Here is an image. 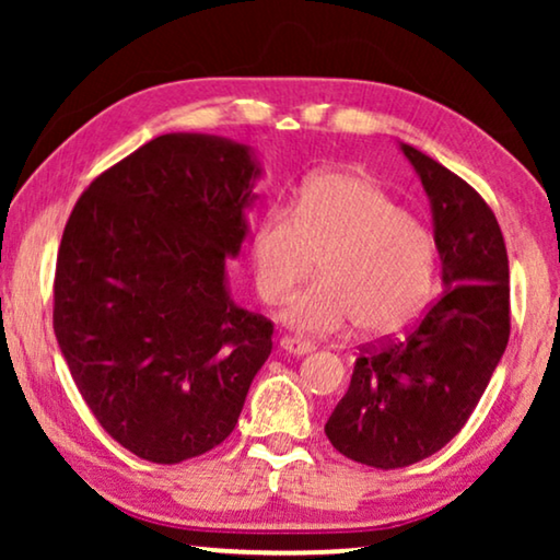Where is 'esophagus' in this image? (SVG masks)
Here are the masks:
<instances>
[{"label":"esophagus","mask_w":560,"mask_h":560,"mask_svg":"<svg viewBox=\"0 0 560 560\" xmlns=\"http://www.w3.org/2000/svg\"><path fill=\"white\" fill-rule=\"evenodd\" d=\"M280 349L282 351H288V354H295V357H303V354H311L313 349V343L311 341H301V339H295V336H282L280 339Z\"/></svg>","instance_id":"1"}]
</instances>
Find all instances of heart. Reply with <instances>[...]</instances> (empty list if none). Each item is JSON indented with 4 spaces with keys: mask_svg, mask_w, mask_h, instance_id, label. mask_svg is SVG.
I'll return each mask as SVG.
<instances>
[{
    "mask_svg": "<svg viewBox=\"0 0 560 560\" xmlns=\"http://www.w3.org/2000/svg\"><path fill=\"white\" fill-rule=\"evenodd\" d=\"M320 278L288 303L285 324L326 336L357 324L372 339L400 334L420 316L439 278V244L380 183L326 171L303 183L293 209H267L252 234L255 290L282 303L298 282Z\"/></svg>",
    "mask_w": 560,
    "mask_h": 560,
    "instance_id": "heart-1",
    "label": "heart"
}]
</instances>
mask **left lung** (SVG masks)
<instances>
[{
	"label": "left lung",
	"mask_w": 560,
	"mask_h": 560,
	"mask_svg": "<svg viewBox=\"0 0 560 560\" xmlns=\"http://www.w3.org/2000/svg\"><path fill=\"white\" fill-rule=\"evenodd\" d=\"M402 152L431 198L446 293L402 336L359 347L326 420L339 454L385 471L423 462L462 431L510 339V262L494 211L433 158Z\"/></svg>",
	"instance_id": "1"
}]
</instances>
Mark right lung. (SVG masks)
<instances>
[{
    "label": "right lung",
    "instance_id": "add662e5",
    "mask_svg": "<svg viewBox=\"0 0 560 560\" xmlns=\"http://www.w3.org/2000/svg\"><path fill=\"white\" fill-rule=\"evenodd\" d=\"M259 167L244 144L160 135L91 180L58 247L52 328L98 425L152 464L217 448L272 351L226 257Z\"/></svg>",
    "mask_w": 560,
    "mask_h": 560
}]
</instances>
